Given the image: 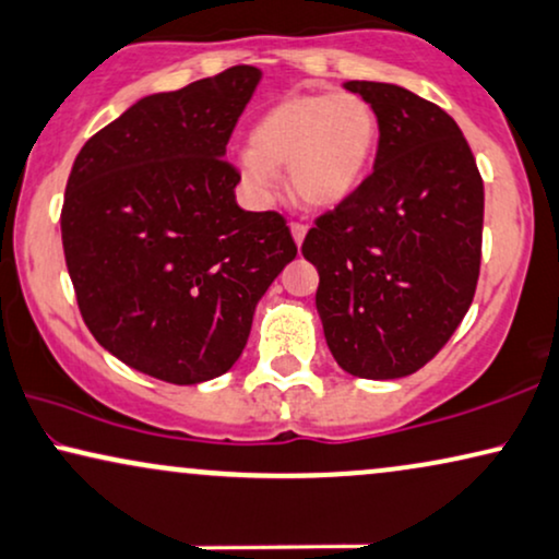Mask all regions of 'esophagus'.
Wrapping results in <instances>:
<instances>
[{
	"label": "esophagus",
	"mask_w": 559,
	"mask_h": 559,
	"mask_svg": "<svg viewBox=\"0 0 559 559\" xmlns=\"http://www.w3.org/2000/svg\"><path fill=\"white\" fill-rule=\"evenodd\" d=\"M289 230H293V238H295L297 246L306 241V234H308L306 223H289Z\"/></svg>",
	"instance_id": "obj_1"
}]
</instances>
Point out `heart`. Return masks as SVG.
Returning a JSON list of instances; mask_svg holds the SVG:
<instances>
[{
  "label": "heart",
  "mask_w": 559,
  "mask_h": 559,
  "mask_svg": "<svg viewBox=\"0 0 559 559\" xmlns=\"http://www.w3.org/2000/svg\"><path fill=\"white\" fill-rule=\"evenodd\" d=\"M380 141V118L359 94H293L253 122L238 171L257 200L280 190L287 166L293 192L313 207L344 202L365 179Z\"/></svg>",
  "instance_id": "b5f03b06"
}]
</instances>
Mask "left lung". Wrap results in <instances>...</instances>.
<instances>
[{"instance_id": "8db88e82", "label": "left lung", "mask_w": 559, "mask_h": 559, "mask_svg": "<svg viewBox=\"0 0 559 559\" xmlns=\"http://www.w3.org/2000/svg\"><path fill=\"white\" fill-rule=\"evenodd\" d=\"M380 118L374 169L302 241L338 367L365 380L418 372L473 306L483 179L449 115L403 86L346 82Z\"/></svg>"}]
</instances>
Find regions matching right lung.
<instances>
[{
	"label": "right lung",
	"instance_id": "add662e5",
	"mask_svg": "<svg viewBox=\"0 0 559 559\" xmlns=\"http://www.w3.org/2000/svg\"><path fill=\"white\" fill-rule=\"evenodd\" d=\"M262 71L230 67L151 94L71 166L61 238L92 336L138 372L198 385L241 357L253 310L297 246L236 202L226 146Z\"/></svg>",
	"mask_w": 559,
	"mask_h": 559
}]
</instances>
